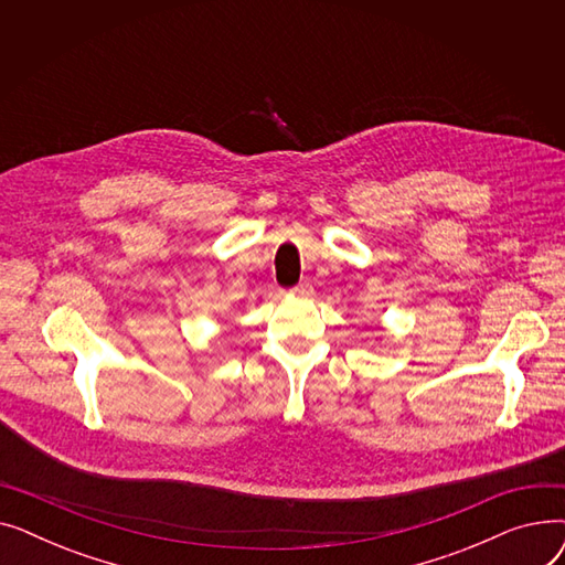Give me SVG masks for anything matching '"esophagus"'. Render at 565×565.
Instances as JSON below:
<instances>
[{
	"label": "esophagus",
	"instance_id": "34e87169",
	"mask_svg": "<svg viewBox=\"0 0 565 565\" xmlns=\"http://www.w3.org/2000/svg\"><path fill=\"white\" fill-rule=\"evenodd\" d=\"M290 295H295V298H311L313 295V288H311V284H298L295 288H290Z\"/></svg>",
	"mask_w": 565,
	"mask_h": 565
}]
</instances>
